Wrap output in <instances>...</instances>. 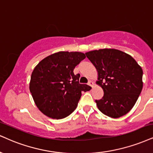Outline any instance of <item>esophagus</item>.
Returning <instances> with one entry per match:
<instances>
[{"label": "esophagus", "instance_id": "obj_1", "mask_svg": "<svg viewBox=\"0 0 153 153\" xmlns=\"http://www.w3.org/2000/svg\"><path fill=\"white\" fill-rule=\"evenodd\" d=\"M88 85H89V86H91V87H93V86H94V83H93V82H91V81H88Z\"/></svg>", "mask_w": 153, "mask_h": 153}]
</instances>
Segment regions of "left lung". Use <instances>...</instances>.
<instances>
[{"mask_svg":"<svg viewBox=\"0 0 153 153\" xmlns=\"http://www.w3.org/2000/svg\"><path fill=\"white\" fill-rule=\"evenodd\" d=\"M86 55L97 69V84L104 94L96 100L99 111L113 118L128 114L142 91L140 66L131 55L115 49L90 51Z\"/></svg>","mask_w":153,"mask_h":153,"instance_id":"left-lung-1","label":"left lung"}]
</instances>
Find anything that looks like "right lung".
I'll return each mask as SVG.
<instances>
[{"instance_id":"obj_1","label":"right lung","mask_w":153,"mask_h":153,"mask_svg":"<svg viewBox=\"0 0 153 153\" xmlns=\"http://www.w3.org/2000/svg\"><path fill=\"white\" fill-rule=\"evenodd\" d=\"M86 58L79 52H59L39 62L32 73L30 91L35 103L45 116L61 119L76 108L82 91L91 90L79 84L74 69Z\"/></svg>"}]
</instances>
